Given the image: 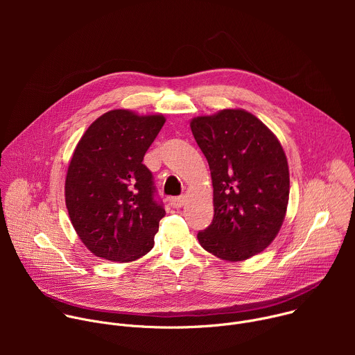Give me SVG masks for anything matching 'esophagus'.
Here are the masks:
<instances>
[{"label": "esophagus", "mask_w": 355, "mask_h": 355, "mask_svg": "<svg viewBox=\"0 0 355 355\" xmlns=\"http://www.w3.org/2000/svg\"><path fill=\"white\" fill-rule=\"evenodd\" d=\"M185 202V195H180V196H173L170 198V205L173 208H181Z\"/></svg>", "instance_id": "esophagus-1"}]
</instances>
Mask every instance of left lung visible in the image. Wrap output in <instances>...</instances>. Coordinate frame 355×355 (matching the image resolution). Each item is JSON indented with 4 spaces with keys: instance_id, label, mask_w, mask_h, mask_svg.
I'll use <instances>...</instances> for the list:
<instances>
[{
    "instance_id": "obj_1",
    "label": "left lung",
    "mask_w": 355,
    "mask_h": 355,
    "mask_svg": "<svg viewBox=\"0 0 355 355\" xmlns=\"http://www.w3.org/2000/svg\"><path fill=\"white\" fill-rule=\"evenodd\" d=\"M214 185V220L199 244L226 261L259 254L278 234L289 199V170L277 136L244 110L191 121Z\"/></svg>"
}]
</instances>
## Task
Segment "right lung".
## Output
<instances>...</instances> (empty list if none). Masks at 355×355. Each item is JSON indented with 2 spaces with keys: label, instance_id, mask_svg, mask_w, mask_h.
<instances>
[{
  "label": "right lung",
  "instance_id": "obj_1",
  "mask_svg": "<svg viewBox=\"0 0 355 355\" xmlns=\"http://www.w3.org/2000/svg\"><path fill=\"white\" fill-rule=\"evenodd\" d=\"M164 122L159 114L114 110L95 119L76 146L66 175V207L94 256L129 263L153 248L166 211L143 157Z\"/></svg>",
  "mask_w": 355,
  "mask_h": 355
}]
</instances>
